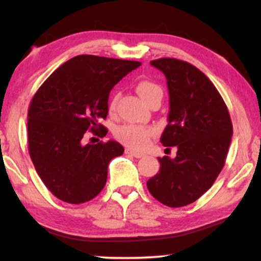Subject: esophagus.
Instances as JSON below:
<instances>
[{"label": "esophagus", "instance_id": "34e87169", "mask_svg": "<svg viewBox=\"0 0 261 261\" xmlns=\"http://www.w3.org/2000/svg\"><path fill=\"white\" fill-rule=\"evenodd\" d=\"M125 153L133 155V157H135V158H141V157H143L142 153H140V152L134 151V149H131V148H126V149H125Z\"/></svg>", "mask_w": 261, "mask_h": 261}]
</instances>
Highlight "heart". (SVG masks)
<instances>
[{"mask_svg":"<svg viewBox=\"0 0 261 261\" xmlns=\"http://www.w3.org/2000/svg\"><path fill=\"white\" fill-rule=\"evenodd\" d=\"M136 91L145 103H147L154 95L162 94L161 87L153 82H149V81H141L137 83ZM116 99H118V97H114L110 101V110H114V108H115ZM114 135L121 143L128 146L130 148L142 149L148 145L149 140L154 135V131L149 127L139 126V125H122V126L116 128Z\"/></svg>","mask_w":261,"mask_h":261,"instance_id":"1","label":"heart"}]
</instances>
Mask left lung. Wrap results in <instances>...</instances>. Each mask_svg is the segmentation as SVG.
Segmentation results:
<instances>
[{
    "instance_id": "obj_1",
    "label": "left lung",
    "mask_w": 261,
    "mask_h": 261,
    "mask_svg": "<svg viewBox=\"0 0 261 261\" xmlns=\"http://www.w3.org/2000/svg\"><path fill=\"white\" fill-rule=\"evenodd\" d=\"M164 73L169 92L168 125L161 136L175 158H158L160 172L148 179L154 199L181 207L212 187L226 162L233 127L226 104L214 83L195 66L176 59L149 62Z\"/></svg>"
}]
</instances>
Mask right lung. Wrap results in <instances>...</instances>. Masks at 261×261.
I'll return each mask as SVG.
<instances>
[{
	"label": "right lung",
	"instance_id": "add662e5",
	"mask_svg": "<svg viewBox=\"0 0 261 261\" xmlns=\"http://www.w3.org/2000/svg\"><path fill=\"white\" fill-rule=\"evenodd\" d=\"M139 61L79 55L62 64L33 97L28 112L29 154L35 170L58 199L82 203L100 193L108 166L124 153L116 141L83 142L87 131L104 137L113 87Z\"/></svg>",
	"mask_w": 261,
	"mask_h": 261
}]
</instances>
